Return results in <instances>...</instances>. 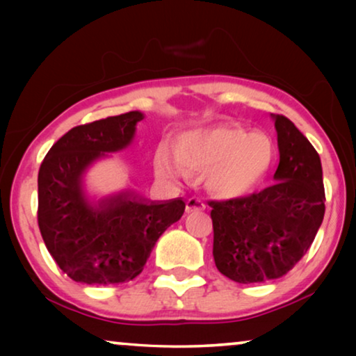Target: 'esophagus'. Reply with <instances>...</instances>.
<instances>
[{
    "mask_svg": "<svg viewBox=\"0 0 356 356\" xmlns=\"http://www.w3.org/2000/svg\"><path fill=\"white\" fill-rule=\"evenodd\" d=\"M206 209V204H204L201 199L197 197H189L186 201V212H193V211H204Z\"/></svg>",
    "mask_w": 356,
    "mask_h": 356,
    "instance_id": "1",
    "label": "esophagus"
}]
</instances>
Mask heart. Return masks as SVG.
<instances>
[{"instance_id":"heart-1","label":"heart","mask_w":356,"mask_h":356,"mask_svg":"<svg viewBox=\"0 0 356 356\" xmlns=\"http://www.w3.org/2000/svg\"><path fill=\"white\" fill-rule=\"evenodd\" d=\"M175 152L184 168L207 172V188L222 197L252 191L264 179L274 159L269 138L233 124L191 131L179 140ZM155 167L162 177L179 175L165 154L159 155Z\"/></svg>"}]
</instances>
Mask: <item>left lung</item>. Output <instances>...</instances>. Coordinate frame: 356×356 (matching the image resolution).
I'll return each instance as SVG.
<instances>
[{
  "instance_id": "1",
  "label": "left lung",
  "mask_w": 356,
  "mask_h": 356,
  "mask_svg": "<svg viewBox=\"0 0 356 356\" xmlns=\"http://www.w3.org/2000/svg\"><path fill=\"white\" fill-rule=\"evenodd\" d=\"M280 160L259 193L212 207L213 261L238 284L279 279L298 264L323 223L325 194L319 154L284 115H272Z\"/></svg>"
}]
</instances>
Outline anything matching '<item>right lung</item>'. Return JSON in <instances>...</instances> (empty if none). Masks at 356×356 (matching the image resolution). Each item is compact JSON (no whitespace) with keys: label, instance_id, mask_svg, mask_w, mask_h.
<instances>
[{"label":"right lung","instance_id":"right-lung-1","mask_svg":"<svg viewBox=\"0 0 356 356\" xmlns=\"http://www.w3.org/2000/svg\"><path fill=\"white\" fill-rule=\"evenodd\" d=\"M140 111L81 124L56 140L38 170L37 220L58 267L87 285L123 284L143 272L160 235L181 218L183 199L150 202L131 193L92 206L82 175L97 159L128 147Z\"/></svg>","mask_w":356,"mask_h":356}]
</instances>
